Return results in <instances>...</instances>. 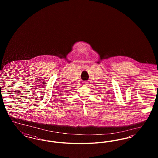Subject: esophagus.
Returning a JSON list of instances; mask_svg holds the SVG:
<instances>
[{
    "instance_id": "esophagus-1",
    "label": "esophagus",
    "mask_w": 158,
    "mask_h": 158,
    "mask_svg": "<svg viewBox=\"0 0 158 158\" xmlns=\"http://www.w3.org/2000/svg\"><path fill=\"white\" fill-rule=\"evenodd\" d=\"M85 85H88V82H84Z\"/></svg>"
}]
</instances>
